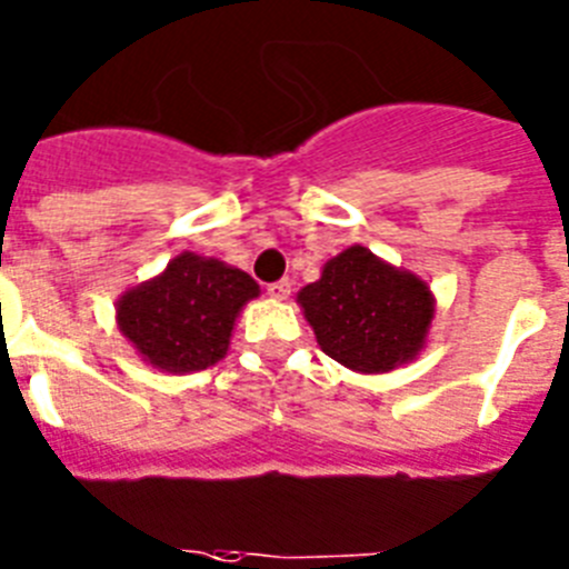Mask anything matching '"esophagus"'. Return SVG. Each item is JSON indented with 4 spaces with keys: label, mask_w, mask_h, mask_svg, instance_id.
Wrapping results in <instances>:
<instances>
[{
    "label": "esophagus",
    "mask_w": 569,
    "mask_h": 569,
    "mask_svg": "<svg viewBox=\"0 0 569 569\" xmlns=\"http://www.w3.org/2000/svg\"><path fill=\"white\" fill-rule=\"evenodd\" d=\"M266 291H269V298L286 300L291 295V280L283 278V280H278V283H269L266 286Z\"/></svg>",
    "instance_id": "obj_1"
}]
</instances>
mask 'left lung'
I'll list each match as a JSON object with an SVG mask.
<instances>
[{"instance_id":"1","label":"left lung","mask_w":569,"mask_h":569,"mask_svg":"<svg viewBox=\"0 0 569 569\" xmlns=\"http://www.w3.org/2000/svg\"><path fill=\"white\" fill-rule=\"evenodd\" d=\"M298 303L329 358L358 372H389L421 352L432 323L423 280L378 260L363 246L340 251Z\"/></svg>"}]
</instances>
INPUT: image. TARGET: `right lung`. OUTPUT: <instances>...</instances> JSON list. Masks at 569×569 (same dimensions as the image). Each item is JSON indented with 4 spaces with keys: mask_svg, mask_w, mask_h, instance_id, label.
<instances>
[{
    "mask_svg": "<svg viewBox=\"0 0 569 569\" xmlns=\"http://www.w3.org/2000/svg\"><path fill=\"white\" fill-rule=\"evenodd\" d=\"M257 291L246 271L182 251L160 278L122 295L117 320L157 369L200 372L229 352L237 312Z\"/></svg>",
    "mask_w": 569,
    "mask_h": 569,
    "instance_id": "right-lung-1",
    "label": "right lung"
}]
</instances>
